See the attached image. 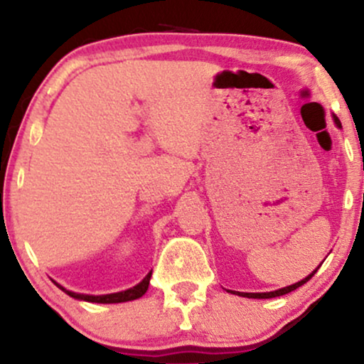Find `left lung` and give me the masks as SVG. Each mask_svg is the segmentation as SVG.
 Masks as SVG:
<instances>
[{
  "label": "left lung",
  "mask_w": 364,
  "mask_h": 364,
  "mask_svg": "<svg viewBox=\"0 0 364 364\" xmlns=\"http://www.w3.org/2000/svg\"><path fill=\"white\" fill-rule=\"evenodd\" d=\"M332 118H333V123H336V127H337V128H342V127H341V121H339V118H337V116H332ZM316 270H318V267H316V269L313 270V272H311L310 275H308V277H304L303 281H299V282H296V284H291V286L282 287V289L270 291V292H237V291H235V292H232V294H240V296H243V298H253V299H269V298H277V296L287 294V292H291V291L298 289L299 286H303V284H306V282L310 281V279L313 277V275H315Z\"/></svg>",
  "instance_id": "obj_1"
}]
</instances>
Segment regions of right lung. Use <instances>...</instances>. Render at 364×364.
I'll list each match as a JSON object with an SVG mask.
<instances>
[{"label": "right lung", "mask_w": 364, "mask_h": 364, "mask_svg": "<svg viewBox=\"0 0 364 364\" xmlns=\"http://www.w3.org/2000/svg\"><path fill=\"white\" fill-rule=\"evenodd\" d=\"M150 275L152 272L147 274L144 277V281L136 284V286L129 287L127 291H119V292H111V294H101V296H94V294H80V292H73L65 289V287L56 284L61 291H65L66 294L72 296L75 299H80V301H89V303H102V304H109V303H124V301H133V299H139L145 294L149 289V282H150Z\"/></svg>", "instance_id": "right-lung-1"}]
</instances>
